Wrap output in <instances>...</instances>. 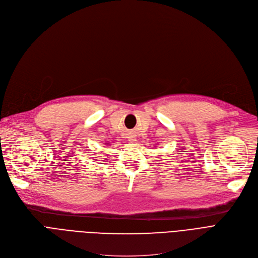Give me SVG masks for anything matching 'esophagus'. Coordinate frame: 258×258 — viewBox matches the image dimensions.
Wrapping results in <instances>:
<instances>
[{"mask_svg":"<svg viewBox=\"0 0 258 258\" xmlns=\"http://www.w3.org/2000/svg\"><path fill=\"white\" fill-rule=\"evenodd\" d=\"M127 139H128V142H130V143H134V142H136V141H137V140H136V137H135L134 135L128 136V138H127Z\"/></svg>","mask_w":258,"mask_h":258,"instance_id":"obj_1","label":"esophagus"}]
</instances>
